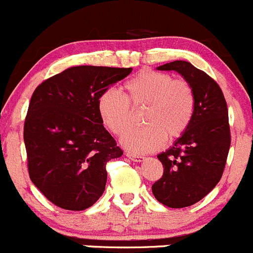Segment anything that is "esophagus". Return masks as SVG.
<instances>
[{
    "label": "esophagus",
    "mask_w": 253,
    "mask_h": 253,
    "mask_svg": "<svg viewBox=\"0 0 253 253\" xmlns=\"http://www.w3.org/2000/svg\"><path fill=\"white\" fill-rule=\"evenodd\" d=\"M126 156L129 157V159L131 160V161H134V162H142V161H144V160H145L144 156H140V155L130 154V152H127Z\"/></svg>",
    "instance_id": "1"
}]
</instances>
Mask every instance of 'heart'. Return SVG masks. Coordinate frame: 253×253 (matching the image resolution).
Here are the masks:
<instances>
[{"label": "heart", "instance_id": "heart-1", "mask_svg": "<svg viewBox=\"0 0 253 253\" xmlns=\"http://www.w3.org/2000/svg\"><path fill=\"white\" fill-rule=\"evenodd\" d=\"M123 88L126 96L112 88L102 92L97 109L107 129L121 136L132 124L131 109L145 108L143 124L147 126L130 130L122 139L129 151H156L164 146L166 136L171 141L176 140L191 126L196 96L184 80H173L165 72L142 70L127 80Z\"/></svg>", "mask_w": 253, "mask_h": 253}]
</instances>
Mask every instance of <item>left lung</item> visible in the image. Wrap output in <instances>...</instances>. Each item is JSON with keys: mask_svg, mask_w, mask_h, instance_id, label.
<instances>
[{"mask_svg": "<svg viewBox=\"0 0 253 253\" xmlns=\"http://www.w3.org/2000/svg\"><path fill=\"white\" fill-rule=\"evenodd\" d=\"M157 70L181 74L196 96L191 126L169 150L157 155L164 174L152 184L160 203L184 208L203 199L221 178L231 142L229 113L219 84L191 62L176 60Z\"/></svg>", "mask_w": 253, "mask_h": 253, "instance_id": "obj_1", "label": "left lung"}]
</instances>
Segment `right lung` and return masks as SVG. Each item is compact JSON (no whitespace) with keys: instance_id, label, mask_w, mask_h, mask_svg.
<instances>
[{"instance_id":"obj_1","label":"right lung","mask_w":253,"mask_h":253,"mask_svg":"<svg viewBox=\"0 0 253 253\" xmlns=\"http://www.w3.org/2000/svg\"><path fill=\"white\" fill-rule=\"evenodd\" d=\"M131 71L74 66L33 92L23 132L29 177L59 208L84 211L103 194L107 162L123 150L103 126L97 101Z\"/></svg>"}]
</instances>
